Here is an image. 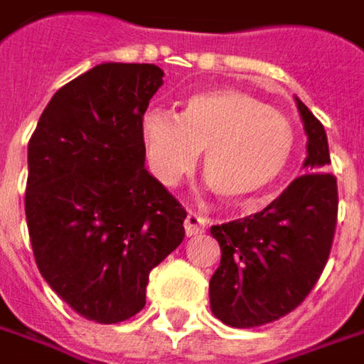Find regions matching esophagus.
<instances>
[{
  "label": "esophagus",
  "instance_id": "34e87169",
  "mask_svg": "<svg viewBox=\"0 0 364 364\" xmlns=\"http://www.w3.org/2000/svg\"><path fill=\"white\" fill-rule=\"evenodd\" d=\"M204 226H206V220L196 214V212H188L186 220H184V230H186L188 236H196V234L204 232Z\"/></svg>",
  "mask_w": 364,
  "mask_h": 364
}]
</instances>
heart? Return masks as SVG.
I'll use <instances>...</instances> for the list:
<instances>
[{"mask_svg": "<svg viewBox=\"0 0 364 364\" xmlns=\"http://www.w3.org/2000/svg\"><path fill=\"white\" fill-rule=\"evenodd\" d=\"M142 140L154 176L174 186L194 170L200 150L204 174L222 198L242 202L267 192L289 168L294 128L280 112L245 92H202L180 114L150 109Z\"/></svg>", "mask_w": 364, "mask_h": 364, "instance_id": "obj_1", "label": "heart"}]
</instances>
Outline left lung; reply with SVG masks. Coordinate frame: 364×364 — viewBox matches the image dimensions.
Instances as JSON below:
<instances>
[{"mask_svg": "<svg viewBox=\"0 0 364 364\" xmlns=\"http://www.w3.org/2000/svg\"><path fill=\"white\" fill-rule=\"evenodd\" d=\"M309 136L306 174L294 178L267 208L216 224L220 267L210 279V309L234 328L279 321L321 279L335 240L338 190L323 124L296 100Z\"/></svg>", "mask_w": 364, "mask_h": 364, "instance_id": "1", "label": "left lung"}]
</instances>
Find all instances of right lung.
Wrapping results in <instances>:
<instances>
[{
    "mask_svg": "<svg viewBox=\"0 0 364 364\" xmlns=\"http://www.w3.org/2000/svg\"><path fill=\"white\" fill-rule=\"evenodd\" d=\"M164 72L100 63L60 87L28 146L26 220L41 277L87 321H128L186 210L144 168L142 118Z\"/></svg>",
    "mask_w": 364,
    "mask_h": 364,
    "instance_id": "1",
    "label": "right lung"
}]
</instances>
